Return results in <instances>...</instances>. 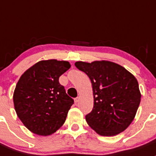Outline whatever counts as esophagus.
<instances>
[{"label":"esophagus","mask_w":156,"mask_h":156,"mask_svg":"<svg viewBox=\"0 0 156 156\" xmlns=\"http://www.w3.org/2000/svg\"><path fill=\"white\" fill-rule=\"evenodd\" d=\"M79 100H80V98L79 97H76V98H75V99H74V102H75L76 103H78V102H79Z\"/></svg>","instance_id":"obj_1"}]
</instances>
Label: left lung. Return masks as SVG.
<instances>
[{
  "mask_svg": "<svg viewBox=\"0 0 156 156\" xmlns=\"http://www.w3.org/2000/svg\"><path fill=\"white\" fill-rule=\"evenodd\" d=\"M77 69L85 73L93 87V110L86 115L88 125L100 136L123 132L134 119L141 100L136 77L123 66L110 61H78Z\"/></svg>",
  "mask_w": 156,
  "mask_h": 156,
  "instance_id": "1",
  "label": "left lung"
}]
</instances>
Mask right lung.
Segmentation results:
<instances>
[{
    "instance_id": "obj_1",
    "label": "right lung",
    "mask_w": 156,
    "mask_h": 156,
    "mask_svg": "<svg viewBox=\"0 0 156 156\" xmlns=\"http://www.w3.org/2000/svg\"><path fill=\"white\" fill-rule=\"evenodd\" d=\"M70 66L64 60H41L20 76L13 96L14 108L23 125L33 133L49 136L64 123L74 101L59 78Z\"/></svg>"
}]
</instances>
